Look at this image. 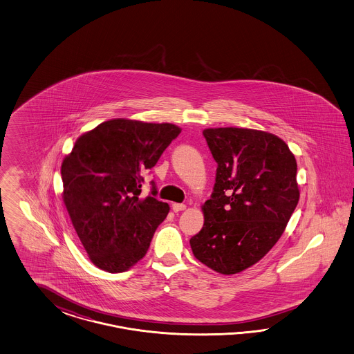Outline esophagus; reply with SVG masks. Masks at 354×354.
<instances>
[{"mask_svg": "<svg viewBox=\"0 0 354 354\" xmlns=\"http://www.w3.org/2000/svg\"><path fill=\"white\" fill-rule=\"evenodd\" d=\"M185 205L184 204H172V210H174V213H179V212H182V210H185Z\"/></svg>", "mask_w": 354, "mask_h": 354, "instance_id": "34e87169", "label": "esophagus"}]
</instances>
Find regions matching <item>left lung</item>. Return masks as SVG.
Listing matches in <instances>:
<instances>
[{
    "label": "left lung",
    "instance_id": "1",
    "mask_svg": "<svg viewBox=\"0 0 354 354\" xmlns=\"http://www.w3.org/2000/svg\"><path fill=\"white\" fill-rule=\"evenodd\" d=\"M203 133L218 166L204 227L189 244L205 266L232 275L257 263L283 235L300 198L297 163L288 145L265 131Z\"/></svg>",
    "mask_w": 354,
    "mask_h": 354
}]
</instances>
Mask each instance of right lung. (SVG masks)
<instances>
[{"label":"right lung","instance_id":"right-lung-1","mask_svg":"<svg viewBox=\"0 0 354 354\" xmlns=\"http://www.w3.org/2000/svg\"><path fill=\"white\" fill-rule=\"evenodd\" d=\"M182 129L171 123L111 119L76 140L61 167L66 209L88 257L107 272H123L144 257L169 205L157 188L140 197L144 172Z\"/></svg>","mask_w":354,"mask_h":354}]
</instances>
